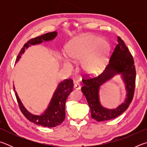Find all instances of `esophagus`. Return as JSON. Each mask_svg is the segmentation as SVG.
<instances>
[{
  "instance_id": "1",
  "label": "esophagus",
  "mask_w": 147,
  "mask_h": 147,
  "mask_svg": "<svg viewBox=\"0 0 147 147\" xmlns=\"http://www.w3.org/2000/svg\"><path fill=\"white\" fill-rule=\"evenodd\" d=\"M74 88L75 89H80V88H81V86H80V84L79 83H76V84H74Z\"/></svg>"
}]
</instances>
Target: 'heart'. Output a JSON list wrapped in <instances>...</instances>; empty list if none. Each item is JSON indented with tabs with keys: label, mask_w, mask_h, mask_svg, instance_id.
<instances>
[{
	"label": "heart",
	"mask_w": 147,
	"mask_h": 147,
	"mask_svg": "<svg viewBox=\"0 0 147 147\" xmlns=\"http://www.w3.org/2000/svg\"><path fill=\"white\" fill-rule=\"evenodd\" d=\"M110 45L104 39L95 35H85L72 39L65 49L66 56L59 59L65 68L71 70L73 61H80V67L87 75L99 74L106 67L108 60Z\"/></svg>",
	"instance_id": "heart-1"
}]
</instances>
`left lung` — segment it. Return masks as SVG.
Wrapping results in <instances>:
<instances>
[{
  "label": "left lung",
  "instance_id": "8db88e82",
  "mask_svg": "<svg viewBox=\"0 0 147 147\" xmlns=\"http://www.w3.org/2000/svg\"><path fill=\"white\" fill-rule=\"evenodd\" d=\"M117 41L118 44L103 73L93 78L85 76L82 79L84 86L81 89L90 108L91 117L99 122L110 120L120 115L127 109L134 97L136 72L133 56L120 37H118ZM117 74H122L126 84L127 97L125 102L117 109H107L102 107L99 101V88Z\"/></svg>",
  "mask_w": 147,
  "mask_h": 147
}]
</instances>
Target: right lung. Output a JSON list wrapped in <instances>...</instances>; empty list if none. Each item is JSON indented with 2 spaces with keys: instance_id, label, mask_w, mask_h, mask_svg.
<instances>
[{
  "instance_id": "right-lung-1",
  "label": "right lung",
  "mask_w": 147,
  "mask_h": 147,
  "mask_svg": "<svg viewBox=\"0 0 147 147\" xmlns=\"http://www.w3.org/2000/svg\"><path fill=\"white\" fill-rule=\"evenodd\" d=\"M56 36L57 32H49V33L45 34L41 36L31 39L26 43L24 44L23 48L21 49L19 55L17 57L16 62L19 61L21 54L24 53L25 49L28 48L29 46H31L32 45H34L40 44L43 41H51L54 39ZM73 80L65 79L63 81L61 82L59 84L56 90L54 92L49 107L44 113L41 115H35L27 111L20 100L18 94L15 90V88H13V89L19 108L27 119L38 125L43 126L45 127L53 128L59 125L65 118V102L69 94L71 93V91H73Z\"/></svg>"
}]
</instances>
